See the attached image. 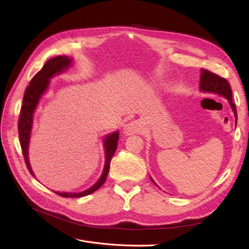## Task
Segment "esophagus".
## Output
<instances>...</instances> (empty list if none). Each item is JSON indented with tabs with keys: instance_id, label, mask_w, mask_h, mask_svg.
Masks as SVG:
<instances>
[{
	"instance_id": "esophagus-1",
	"label": "esophagus",
	"mask_w": 249,
	"mask_h": 249,
	"mask_svg": "<svg viewBox=\"0 0 249 249\" xmlns=\"http://www.w3.org/2000/svg\"><path fill=\"white\" fill-rule=\"evenodd\" d=\"M143 131V124L140 120H135V122L127 123L124 125V134L125 136H131V135H138Z\"/></svg>"
}]
</instances>
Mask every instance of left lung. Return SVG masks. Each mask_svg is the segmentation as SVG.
Returning <instances> with one entry per match:
<instances>
[{
	"mask_svg": "<svg viewBox=\"0 0 249 249\" xmlns=\"http://www.w3.org/2000/svg\"><path fill=\"white\" fill-rule=\"evenodd\" d=\"M199 90L201 92H205V93H213V94L220 95V96L224 97L225 100H228L230 106L233 112V115H235V118H236L235 122H236V125H237L236 106H235V104L232 103L231 89V86L227 80L219 77V76H217V74L211 72L209 71L200 70ZM150 179H152V182L157 187H159L155 183V180L152 178H150Z\"/></svg>",
	"mask_w": 249,
	"mask_h": 249,
	"instance_id": "1",
	"label": "left lung"
}]
</instances>
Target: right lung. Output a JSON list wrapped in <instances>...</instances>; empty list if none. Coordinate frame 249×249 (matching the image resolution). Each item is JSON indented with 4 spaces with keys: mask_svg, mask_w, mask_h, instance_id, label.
<instances>
[{
    "mask_svg": "<svg viewBox=\"0 0 249 249\" xmlns=\"http://www.w3.org/2000/svg\"><path fill=\"white\" fill-rule=\"evenodd\" d=\"M72 63L73 58H71L69 56H58L50 59L49 61H47L46 64L43 65L42 69L33 77V79L30 82L29 86L26 89L18 119V136L26 165L30 173H31L33 177H35V175L29 162V145L30 139H31V132L33 129L34 113L37 107H38V104L41 100V97L48 91L51 79L57 76V74L65 72L72 65ZM118 139L119 131L106 134L103 137V144L105 149V165L102 175L100 178L96 180L95 184L88 188V189L80 192H56L60 196L74 198L86 196V195L91 194L92 192L99 189L107 178L111 159L117 148Z\"/></svg>",
    "mask_w": 249,
    "mask_h": 249,
    "instance_id": "1",
    "label": "right lung"
}]
</instances>
